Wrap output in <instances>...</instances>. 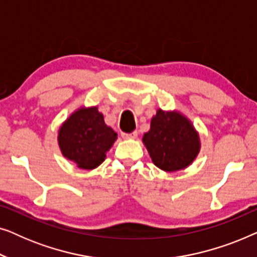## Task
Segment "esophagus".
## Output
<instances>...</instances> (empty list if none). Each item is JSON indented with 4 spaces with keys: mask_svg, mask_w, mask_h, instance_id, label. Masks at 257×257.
<instances>
[{
    "mask_svg": "<svg viewBox=\"0 0 257 257\" xmlns=\"http://www.w3.org/2000/svg\"><path fill=\"white\" fill-rule=\"evenodd\" d=\"M121 137H122V138H125V139H136L137 137H138V132H137V131H133V132H130V133L122 132Z\"/></svg>",
    "mask_w": 257,
    "mask_h": 257,
    "instance_id": "1",
    "label": "esophagus"
}]
</instances>
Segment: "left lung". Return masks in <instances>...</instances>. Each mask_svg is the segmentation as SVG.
Returning <instances> with one entry per match:
<instances>
[{
	"mask_svg": "<svg viewBox=\"0 0 257 257\" xmlns=\"http://www.w3.org/2000/svg\"><path fill=\"white\" fill-rule=\"evenodd\" d=\"M153 164L165 172L189 166L200 151V138L194 126L180 112L158 110L150 131L143 137Z\"/></svg>",
	"mask_w": 257,
	"mask_h": 257,
	"instance_id": "8db88e82",
	"label": "left lung"
}]
</instances>
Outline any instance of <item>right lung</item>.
I'll list each match as a JSON object with an SVG mask.
<instances>
[{"instance_id":"1","label":"right lung","mask_w":257,"mask_h":257,"mask_svg":"<svg viewBox=\"0 0 257 257\" xmlns=\"http://www.w3.org/2000/svg\"><path fill=\"white\" fill-rule=\"evenodd\" d=\"M115 139L117 133L105 124L97 106L78 108L58 131L62 154L83 170L99 166Z\"/></svg>"}]
</instances>
